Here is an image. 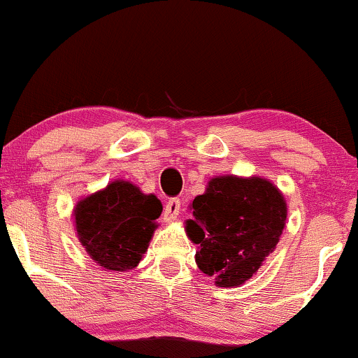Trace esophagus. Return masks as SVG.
<instances>
[{"instance_id": "1", "label": "esophagus", "mask_w": 358, "mask_h": 358, "mask_svg": "<svg viewBox=\"0 0 358 358\" xmlns=\"http://www.w3.org/2000/svg\"><path fill=\"white\" fill-rule=\"evenodd\" d=\"M179 211H180V201L179 199H169L164 206V213H162V217L164 221H174L176 217L179 216Z\"/></svg>"}]
</instances>
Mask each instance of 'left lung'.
Here are the masks:
<instances>
[{"instance_id": "1", "label": "left lung", "mask_w": 358, "mask_h": 358, "mask_svg": "<svg viewBox=\"0 0 358 358\" xmlns=\"http://www.w3.org/2000/svg\"><path fill=\"white\" fill-rule=\"evenodd\" d=\"M189 209L184 229L197 245V268L221 288L253 278L275 251L288 216L280 189L259 176H216Z\"/></svg>"}]
</instances>
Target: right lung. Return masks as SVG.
Wrapping results in <instances>:
<instances>
[{
    "instance_id": "1",
    "label": "right lung",
    "mask_w": 358,
    "mask_h": 358,
    "mask_svg": "<svg viewBox=\"0 0 358 358\" xmlns=\"http://www.w3.org/2000/svg\"><path fill=\"white\" fill-rule=\"evenodd\" d=\"M162 203L130 180L117 179L75 204L77 238L87 255L107 271H130L144 258Z\"/></svg>"
}]
</instances>
